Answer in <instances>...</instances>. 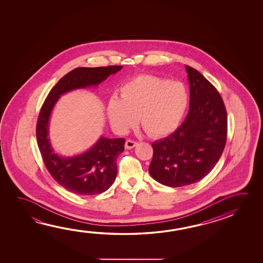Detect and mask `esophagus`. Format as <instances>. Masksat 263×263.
I'll use <instances>...</instances> for the list:
<instances>
[{
	"label": "esophagus",
	"instance_id": "obj_1",
	"mask_svg": "<svg viewBox=\"0 0 263 263\" xmlns=\"http://www.w3.org/2000/svg\"><path fill=\"white\" fill-rule=\"evenodd\" d=\"M137 145H138V142L135 141V140H132V139H127L125 141V148L126 149H131V148L136 147Z\"/></svg>",
	"mask_w": 263,
	"mask_h": 263
}]
</instances>
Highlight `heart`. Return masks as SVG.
<instances>
[{"label":"heart","mask_w":263,"mask_h":263,"mask_svg":"<svg viewBox=\"0 0 263 263\" xmlns=\"http://www.w3.org/2000/svg\"><path fill=\"white\" fill-rule=\"evenodd\" d=\"M189 93L184 84L152 74H140L125 82L119 98L112 97L107 105L111 125L125 132L138 123L153 138L173 133L187 111Z\"/></svg>","instance_id":"heart-1"}]
</instances>
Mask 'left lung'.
Returning a JSON list of instances; mask_svg holds the SVG:
<instances>
[{
    "mask_svg": "<svg viewBox=\"0 0 263 263\" xmlns=\"http://www.w3.org/2000/svg\"><path fill=\"white\" fill-rule=\"evenodd\" d=\"M190 88L189 111L167 138L152 143L148 172L159 183L179 187L211 172L226 147L227 114L220 93L198 70L185 65Z\"/></svg>",
    "mask_w": 263,
    "mask_h": 263,
    "instance_id": "obj_1",
    "label": "left lung"
}]
</instances>
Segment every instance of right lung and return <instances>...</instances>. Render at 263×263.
Listing matches in <instances>:
<instances>
[{"label":"right lung","instance_id":"right-lung-1","mask_svg":"<svg viewBox=\"0 0 263 263\" xmlns=\"http://www.w3.org/2000/svg\"><path fill=\"white\" fill-rule=\"evenodd\" d=\"M122 65L104 67H79L65 74L51 88L37 117V146L42 161L52 178L72 193L101 194L114 184L117 175V158L125 148V138L101 137L88 152L73 157L54 153L49 140V120L61 95L77 88L98 86L111 74L122 69Z\"/></svg>","mask_w":263,"mask_h":263}]
</instances>
